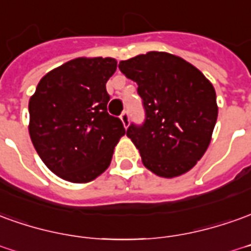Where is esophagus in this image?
Wrapping results in <instances>:
<instances>
[{
  "label": "esophagus",
  "instance_id": "esophagus-1",
  "mask_svg": "<svg viewBox=\"0 0 251 251\" xmlns=\"http://www.w3.org/2000/svg\"><path fill=\"white\" fill-rule=\"evenodd\" d=\"M121 121H122V124H124V126L125 127H127L129 126V113L127 111H124V113L121 114Z\"/></svg>",
  "mask_w": 251,
  "mask_h": 251
}]
</instances>
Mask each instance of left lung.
<instances>
[{
  "instance_id": "8db88e82",
  "label": "left lung",
  "mask_w": 251,
  "mask_h": 251,
  "mask_svg": "<svg viewBox=\"0 0 251 251\" xmlns=\"http://www.w3.org/2000/svg\"><path fill=\"white\" fill-rule=\"evenodd\" d=\"M136 81L145 121L131 124L126 136L145 167L163 178L192 170L205 153L216 125V92L201 72L180 57L150 51L120 62Z\"/></svg>"
}]
</instances>
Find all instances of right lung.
Returning a JSON list of instances; mask_svg holds the SVG:
<instances>
[{"instance_id": "obj_1", "label": "right lung", "mask_w": 251, "mask_h": 251, "mask_svg": "<svg viewBox=\"0 0 251 251\" xmlns=\"http://www.w3.org/2000/svg\"><path fill=\"white\" fill-rule=\"evenodd\" d=\"M114 58L72 59L49 72L28 103L29 136L47 168L73 183L104 173L125 134L120 118L107 113L106 83Z\"/></svg>"}]
</instances>
